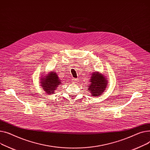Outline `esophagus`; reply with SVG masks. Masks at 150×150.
<instances>
[{"mask_svg": "<svg viewBox=\"0 0 150 150\" xmlns=\"http://www.w3.org/2000/svg\"><path fill=\"white\" fill-rule=\"evenodd\" d=\"M72 80H73V81L74 82H75L77 81V79H75V78H73Z\"/></svg>", "mask_w": 150, "mask_h": 150, "instance_id": "obj_1", "label": "esophagus"}]
</instances>
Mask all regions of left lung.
Returning <instances> with one entry per match:
<instances>
[{
	"label": "left lung",
	"instance_id": "obj_1",
	"mask_svg": "<svg viewBox=\"0 0 150 150\" xmlns=\"http://www.w3.org/2000/svg\"><path fill=\"white\" fill-rule=\"evenodd\" d=\"M88 85V90L90 93V96L98 97L102 95L107 89L108 85V79L103 74L96 71L91 74Z\"/></svg>",
	"mask_w": 150,
	"mask_h": 150
}]
</instances>
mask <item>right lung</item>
<instances>
[{"label":"right lung","mask_w":150,"mask_h":150,"mask_svg":"<svg viewBox=\"0 0 150 150\" xmlns=\"http://www.w3.org/2000/svg\"><path fill=\"white\" fill-rule=\"evenodd\" d=\"M39 80L42 88L46 94L49 95L54 94L57 87L62 83L56 72L54 71H50L47 74H43Z\"/></svg>","instance_id":"add662e5"}]
</instances>
